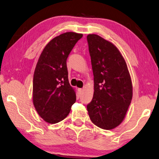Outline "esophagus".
Returning <instances> with one entry per match:
<instances>
[{
	"instance_id": "esophagus-1",
	"label": "esophagus",
	"mask_w": 159,
	"mask_h": 159,
	"mask_svg": "<svg viewBox=\"0 0 159 159\" xmlns=\"http://www.w3.org/2000/svg\"><path fill=\"white\" fill-rule=\"evenodd\" d=\"M78 90H79V92L80 93H81L83 92V89H78Z\"/></svg>"
}]
</instances>
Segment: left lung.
<instances>
[{
  "label": "left lung",
  "mask_w": 159,
  "mask_h": 159,
  "mask_svg": "<svg viewBox=\"0 0 159 159\" xmlns=\"http://www.w3.org/2000/svg\"><path fill=\"white\" fill-rule=\"evenodd\" d=\"M94 75V93L87 105L91 122L112 129L124 120L132 99V83L119 49L99 35L87 36Z\"/></svg>",
  "instance_id": "8db88e82"
}]
</instances>
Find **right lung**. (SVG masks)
Instances as JSON below:
<instances>
[{
  "mask_svg": "<svg viewBox=\"0 0 159 159\" xmlns=\"http://www.w3.org/2000/svg\"><path fill=\"white\" fill-rule=\"evenodd\" d=\"M82 37L69 32L54 37L45 46L37 63L32 101L38 115L49 124L65 119L76 100L75 89L68 79L66 59Z\"/></svg>",
  "mask_w": 159,
  "mask_h": 159,
  "instance_id": "1",
  "label": "right lung"
}]
</instances>
